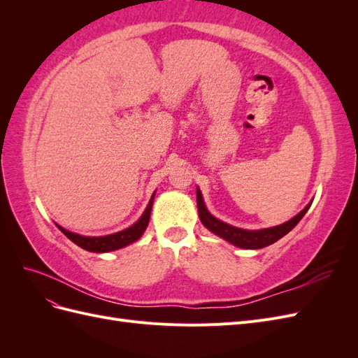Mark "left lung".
<instances>
[{
  "label": "left lung",
  "instance_id": "obj_1",
  "mask_svg": "<svg viewBox=\"0 0 358 358\" xmlns=\"http://www.w3.org/2000/svg\"><path fill=\"white\" fill-rule=\"evenodd\" d=\"M310 204L312 203H309L305 209L294 216V218L280 225L270 227V229H263V230H243L216 220L213 215H210L209 210L206 209L203 196L200 189L197 188V208H199V216H200L201 224L216 236L222 237L224 241L243 249H259V248L275 243L276 241L280 239V237H284L287 233H289L292 229H294V227L299 224V221L305 216L308 209L310 208Z\"/></svg>",
  "mask_w": 358,
  "mask_h": 358
}]
</instances>
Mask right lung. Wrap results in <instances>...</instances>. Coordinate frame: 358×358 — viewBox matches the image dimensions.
<instances>
[{
  "mask_svg": "<svg viewBox=\"0 0 358 358\" xmlns=\"http://www.w3.org/2000/svg\"><path fill=\"white\" fill-rule=\"evenodd\" d=\"M154 197L155 192L152 194V197L149 200V204L146 206V210L143 212V215L140 216L138 221L136 224H133L128 229L117 231L109 236H99V237H91V236H80L78 233H71L66 229H62L61 225H58V229L66 234L71 242H74L78 246L86 249V251L91 252H110V251H116V249H121L129 243H133L136 241H138L142 234L145 233L146 227L149 224V218H150V210H152V204H154Z\"/></svg>",
  "mask_w": 358,
  "mask_h": 358,
  "instance_id": "1",
  "label": "right lung"
}]
</instances>
